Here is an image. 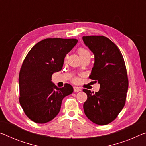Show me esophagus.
<instances>
[{"label":"esophagus","instance_id":"1","mask_svg":"<svg viewBox=\"0 0 146 146\" xmlns=\"http://www.w3.org/2000/svg\"><path fill=\"white\" fill-rule=\"evenodd\" d=\"M73 89H74V91H75V92H80V91H81V89H80V88L77 87V86H75V87H73Z\"/></svg>","mask_w":146,"mask_h":146}]
</instances>
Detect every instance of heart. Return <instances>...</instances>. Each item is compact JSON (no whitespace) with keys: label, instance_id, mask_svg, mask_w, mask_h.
I'll return each mask as SVG.
<instances>
[{"label":"heart","instance_id":"obj_1","mask_svg":"<svg viewBox=\"0 0 146 146\" xmlns=\"http://www.w3.org/2000/svg\"><path fill=\"white\" fill-rule=\"evenodd\" d=\"M77 52H78V55H79L80 58L84 56H86V55H90L88 50H86L84 48H82V47H80L79 48H78Z\"/></svg>","mask_w":146,"mask_h":146}]
</instances>
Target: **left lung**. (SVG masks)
<instances>
[{
    "instance_id": "obj_1",
    "label": "left lung",
    "mask_w": 146,
    "mask_h": 146,
    "mask_svg": "<svg viewBox=\"0 0 146 146\" xmlns=\"http://www.w3.org/2000/svg\"><path fill=\"white\" fill-rule=\"evenodd\" d=\"M86 47L94 54L90 78L100 84L92 94L84 89L88 98L83 105L86 115L93 123L105 125L116 118L126 101L129 81L123 57L119 48L103 36H83Z\"/></svg>"
}]
</instances>
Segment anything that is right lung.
<instances>
[{"label": "right lung", "instance_id": "right-lung-1", "mask_svg": "<svg viewBox=\"0 0 146 146\" xmlns=\"http://www.w3.org/2000/svg\"><path fill=\"white\" fill-rule=\"evenodd\" d=\"M76 39L48 38L32 47L23 61L19 76V103L25 114L37 123L51 121L60 110L72 86L58 88L52 80L62 70L66 54L77 45Z\"/></svg>", "mask_w": 146, "mask_h": 146}]
</instances>
